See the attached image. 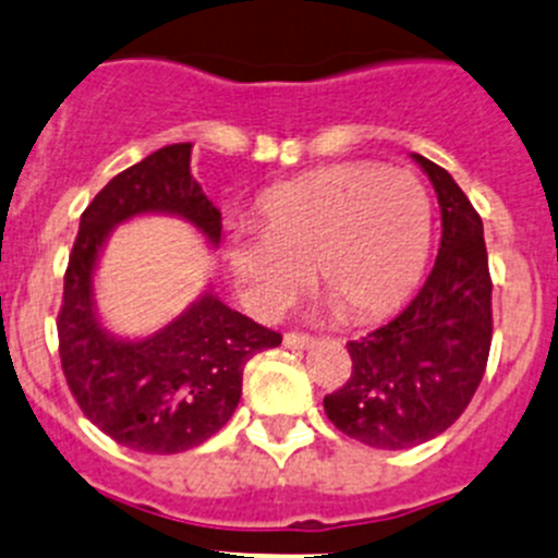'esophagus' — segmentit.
<instances>
[{
    "instance_id": "1",
    "label": "esophagus",
    "mask_w": 558,
    "mask_h": 558,
    "mask_svg": "<svg viewBox=\"0 0 558 558\" xmlns=\"http://www.w3.org/2000/svg\"><path fill=\"white\" fill-rule=\"evenodd\" d=\"M283 345L286 349H294V351H302L307 349V345H313V338L305 332H286L283 335Z\"/></svg>"
}]
</instances>
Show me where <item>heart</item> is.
Listing matches in <instances>:
<instances>
[{
    "mask_svg": "<svg viewBox=\"0 0 558 558\" xmlns=\"http://www.w3.org/2000/svg\"><path fill=\"white\" fill-rule=\"evenodd\" d=\"M258 226L226 236V264L253 313L283 311L313 267L343 316L367 322L398 307L423 275L434 209L411 171L335 163L269 187Z\"/></svg>",
    "mask_w": 558,
    "mask_h": 558,
    "instance_id": "obj_1",
    "label": "heart"
}]
</instances>
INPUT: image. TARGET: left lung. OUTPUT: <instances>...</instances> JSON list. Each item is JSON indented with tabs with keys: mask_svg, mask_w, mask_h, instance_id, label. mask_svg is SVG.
<instances>
[{
	"mask_svg": "<svg viewBox=\"0 0 558 558\" xmlns=\"http://www.w3.org/2000/svg\"><path fill=\"white\" fill-rule=\"evenodd\" d=\"M411 158L439 198V256L392 322L345 343L351 376L324 398L329 423L376 450H405L445 434L483 381L494 335L483 220L441 166Z\"/></svg>",
	"mask_w": 558,
	"mask_h": 558,
	"instance_id": "8db88e82",
	"label": "left lung"
}]
</instances>
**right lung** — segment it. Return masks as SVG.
<instances>
[{"label":"right lung","instance_id":"right-lung-1","mask_svg":"<svg viewBox=\"0 0 558 558\" xmlns=\"http://www.w3.org/2000/svg\"><path fill=\"white\" fill-rule=\"evenodd\" d=\"M193 144H171L113 177L81 215L57 318L64 378L92 423L117 445L174 456L204 445L234 414L247 360L280 335L231 311L213 289L147 338H117L95 305L108 234L138 215H174L220 242V213L191 174Z\"/></svg>","mask_w":558,"mask_h":558}]
</instances>
